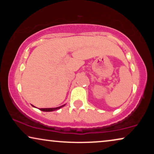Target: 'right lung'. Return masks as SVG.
<instances>
[{"label":"right lung","instance_id":"1","mask_svg":"<svg viewBox=\"0 0 154 154\" xmlns=\"http://www.w3.org/2000/svg\"><path fill=\"white\" fill-rule=\"evenodd\" d=\"M63 106H60V107H57V108H46V109H41L40 110L43 111H54V110H57V109H60L61 107H62Z\"/></svg>","mask_w":154,"mask_h":154}]
</instances>
